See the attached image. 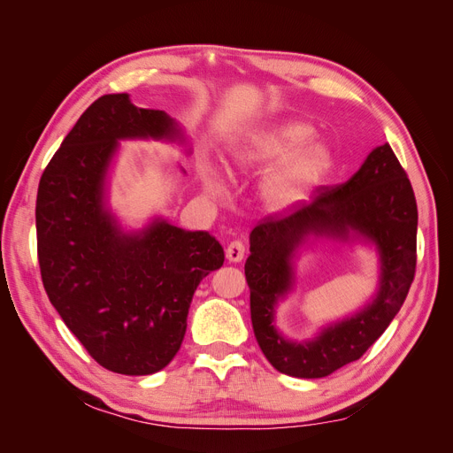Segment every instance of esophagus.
<instances>
[{
    "instance_id": "34e87169",
    "label": "esophagus",
    "mask_w": 453,
    "mask_h": 453,
    "mask_svg": "<svg viewBox=\"0 0 453 453\" xmlns=\"http://www.w3.org/2000/svg\"><path fill=\"white\" fill-rule=\"evenodd\" d=\"M243 257H245V243L240 240L230 242L226 248V258L230 260V263H242Z\"/></svg>"
}]
</instances>
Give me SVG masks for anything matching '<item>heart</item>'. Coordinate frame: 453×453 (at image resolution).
<instances>
[{
  "label": "heart",
  "mask_w": 453,
  "mask_h": 453,
  "mask_svg": "<svg viewBox=\"0 0 453 453\" xmlns=\"http://www.w3.org/2000/svg\"><path fill=\"white\" fill-rule=\"evenodd\" d=\"M313 132L308 122H281L253 134L248 143L236 150V162L245 168L284 158L268 173L263 187L265 198L273 208H287L298 202L333 168V149L325 142L310 140ZM208 185L217 188L211 177Z\"/></svg>",
  "instance_id": "heart-1"
}]
</instances>
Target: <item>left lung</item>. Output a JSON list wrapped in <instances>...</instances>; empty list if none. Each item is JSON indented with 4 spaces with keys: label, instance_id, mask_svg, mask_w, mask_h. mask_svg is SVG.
Listing matches in <instances>:
<instances>
[{
    "label": "left lung",
    "instance_id": "left-lung-1",
    "mask_svg": "<svg viewBox=\"0 0 453 453\" xmlns=\"http://www.w3.org/2000/svg\"><path fill=\"white\" fill-rule=\"evenodd\" d=\"M374 241L382 257V287L375 303L318 341L295 345L273 328V306L290 286L292 251L304 235L347 237L349 230ZM418 203L408 175L389 143L376 147L346 183L319 187L291 213L268 217L251 232L245 263L251 323L265 357L295 378H323L361 359L404 304L416 273Z\"/></svg>",
    "mask_w": 453,
    "mask_h": 453
}]
</instances>
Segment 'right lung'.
<instances>
[{"label": "right lung", "instance_id": "add662e5", "mask_svg": "<svg viewBox=\"0 0 453 453\" xmlns=\"http://www.w3.org/2000/svg\"><path fill=\"white\" fill-rule=\"evenodd\" d=\"M173 138V120L105 94L87 107L41 175L37 260L50 304L90 357L117 374L145 376L180 351L198 283L225 251L208 232L157 221L120 234L104 210L105 172L122 138Z\"/></svg>", "mask_w": 453, "mask_h": 453}]
</instances>
